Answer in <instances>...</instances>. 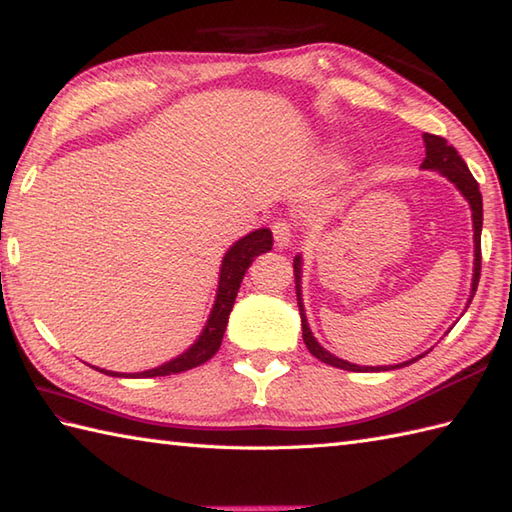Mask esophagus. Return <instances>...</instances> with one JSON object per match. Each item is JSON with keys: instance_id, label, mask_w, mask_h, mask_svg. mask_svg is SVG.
<instances>
[{"instance_id": "34e87169", "label": "esophagus", "mask_w": 512, "mask_h": 512, "mask_svg": "<svg viewBox=\"0 0 512 512\" xmlns=\"http://www.w3.org/2000/svg\"><path fill=\"white\" fill-rule=\"evenodd\" d=\"M290 224L286 220L273 222V239L277 248H286L290 244Z\"/></svg>"}]
</instances>
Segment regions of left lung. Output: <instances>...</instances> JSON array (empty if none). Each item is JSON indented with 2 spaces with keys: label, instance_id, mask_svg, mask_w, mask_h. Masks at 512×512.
Returning a JSON list of instances; mask_svg holds the SVG:
<instances>
[{
  "label": "left lung",
  "instance_id": "8db88e82",
  "mask_svg": "<svg viewBox=\"0 0 512 512\" xmlns=\"http://www.w3.org/2000/svg\"><path fill=\"white\" fill-rule=\"evenodd\" d=\"M424 149H427V156L422 160V169H429V171H438L440 176L447 178L449 182L455 184V189H458L466 202L471 206V213H473V239H475V262H473V284H471V299L475 297V290L477 284H480V270H482V246H480V237H482V193H480V184L475 182V178L471 176L469 167H466V162L460 158L458 151H455L453 145H449L447 140L440 138V136H433V134H424ZM295 284H297V303H299V312H301V328H303V343L310 350L312 356H317L319 361L328 363L332 367H339V369H347V372H389V369H398V367H405L409 363H416L418 358H422L424 354L411 358V361H405L400 365H385V367H367V365H354V363H347L343 358L330 354L325 350L323 345H319V341L314 339V334L308 325V317H306V308H303V299H301V266H303V259L301 255L295 257ZM469 303H466V308H469Z\"/></svg>",
  "mask_w": 512,
  "mask_h": 512
}]
</instances>
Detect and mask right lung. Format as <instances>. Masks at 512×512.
<instances>
[{
  "label": "right lung",
  "mask_w": 512,
  "mask_h": 512,
  "mask_svg": "<svg viewBox=\"0 0 512 512\" xmlns=\"http://www.w3.org/2000/svg\"><path fill=\"white\" fill-rule=\"evenodd\" d=\"M273 248V233L270 228H257V231L244 235L242 239L226 250L222 257V266H220V281H217V295L215 303L211 308L209 319H206L204 330L200 332L198 339L189 347L187 352H182L180 356L171 358V361L162 363L154 369H147V372H138V374H121V372H110V369H99L101 374L107 376H121V378H154V376H169V374H180L187 372V369L198 367L202 363L213 358V354L220 350L222 345V336L228 323V314L233 310L235 297L239 292V284L246 275L248 266L255 262V257L268 253Z\"/></svg>",
  "instance_id": "1"
}]
</instances>
